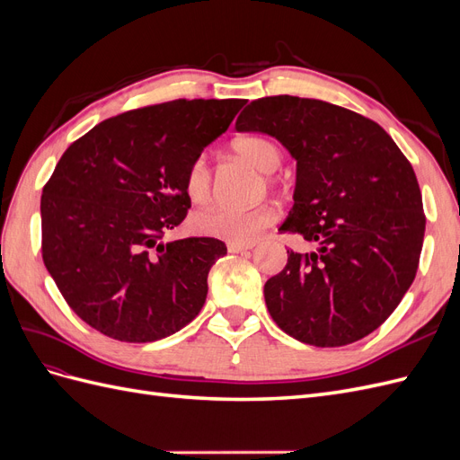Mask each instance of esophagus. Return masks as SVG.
Instances as JSON below:
<instances>
[{
	"label": "esophagus",
	"instance_id": "34e87169",
	"mask_svg": "<svg viewBox=\"0 0 460 460\" xmlns=\"http://www.w3.org/2000/svg\"><path fill=\"white\" fill-rule=\"evenodd\" d=\"M252 247H253V243H228V252L230 253H243Z\"/></svg>",
	"mask_w": 460,
	"mask_h": 460
}]
</instances>
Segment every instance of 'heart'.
Returning a JSON list of instances; mask_svg holds the SVG:
<instances>
[{
    "label": "heart",
    "instance_id": "heart-1",
    "mask_svg": "<svg viewBox=\"0 0 460 460\" xmlns=\"http://www.w3.org/2000/svg\"><path fill=\"white\" fill-rule=\"evenodd\" d=\"M234 151L259 172L267 188L276 186L272 172L282 161V151L269 137L245 136L234 142ZM184 190L193 203H203L211 196V169L203 155L193 157L184 172ZM278 218L270 203L249 207H208L193 217L191 225L199 234L228 243H253L262 230L272 226Z\"/></svg>",
    "mask_w": 460,
    "mask_h": 460
}]
</instances>
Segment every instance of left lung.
Listing matches in <instances>:
<instances>
[{
  "label": "left lung",
  "mask_w": 460,
  "mask_h": 460,
  "mask_svg": "<svg viewBox=\"0 0 460 460\" xmlns=\"http://www.w3.org/2000/svg\"><path fill=\"white\" fill-rule=\"evenodd\" d=\"M235 128L289 149L296 203L280 232L318 243L314 253L288 249L284 270L264 284L272 320L314 347L363 340L419 270L426 215L412 164L378 122L309 97H261Z\"/></svg>",
  "instance_id": "obj_1"
}]
</instances>
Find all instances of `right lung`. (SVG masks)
I'll use <instances>...</instances> for the list:
<instances>
[{
  "mask_svg": "<svg viewBox=\"0 0 460 460\" xmlns=\"http://www.w3.org/2000/svg\"><path fill=\"white\" fill-rule=\"evenodd\" d=\"M245 100H174L105 119L66 147L41 191V259L105 336L146 343L190 324L226 245L163 243L188 215L184 172Z\"/></svg>",
  "mask_w": 460,
  "mask_h": 460,
  "instance_id": "obj_1",
  "label": "right lung"
}]
</instances>
